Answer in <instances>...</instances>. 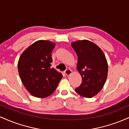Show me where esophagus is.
<instances>
[{"label":"esophagus","mask_w":129,"mask_h":129,"mask_svg":"<svg viewBox=\"0 0 129 129\" xmlns=\"http://www.w3.org/2000/svg\"><path fill=\"white\" fill-rule=\"evenodd\" d=\"M72 70H71L70 69H67V70H66L64 72V73L66 74L67 76H69L70 75H71V74H72Z\"/></svg>","instance_id":"obj_1"}]
</instances>
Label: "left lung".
I'll return each mask as SVG.
<instances>
[{"mask_svg": "<svg viewBox=\"0 0 129 129\" xmlns=\"http://www.w3.org/2000/svg\"><path fill=\"white\" fill-rule=\"evenodd\" d=\"M72 46L78 56L77 70L82 77V83L75 91L85 98L97 94L107 79L108 64L101 49L92 42L82 40Z\"/></svg>", "mask_w": 129, "mask_h": 129, "instance_id": "obj_1", "label": "left lung"}]
</instances>
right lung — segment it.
<instances>
[{"mask_svg":"<svg viewBox=\"0 0 129 129\" xmlns=\"http://www.w3.org/2000/svg\"><path fill=\"white\" fill-rule=\"evenodd\" d=\"M55 44L40 40L22 53L18 62L19 76L29 93L37 98H46L54 92L62 75L51 68V53Z\"/></svg>","mask_w":129,"mask_h":129,"instance_id":"1","label":"right lung"}]
</instances>
